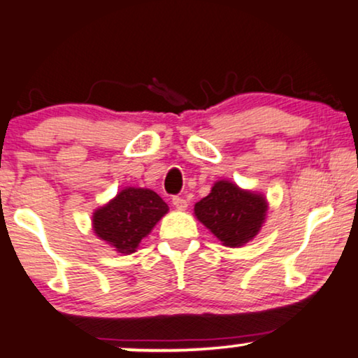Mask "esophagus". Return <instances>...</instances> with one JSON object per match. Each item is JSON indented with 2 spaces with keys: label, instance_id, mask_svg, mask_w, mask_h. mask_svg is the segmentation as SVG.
<instances>
[{
  "label": "esophagus",
  "instance_id": "34e87169",
  "mask_svg": "<svg viewBox=\"0 0 358 358\" xmlns=\"http://www.w3.org/2000/svg\"><path fill=\"white\" fill-rule=\"evenodd\" d=\"M171 203H173V206L178 208V210H187L188 206V203L183 196H173L171 198Z\"/></svg>",
  "mask_w": 358,
  "mask_h": 358
}]
</instances>
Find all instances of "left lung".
I'll use <instances>...</instances> for the list:
<instances>
[{
  "label": "left lung",
  "mask_w": 358,
  "mask_h": 358,
  "mask_svg": "<svg viewBox=\"0 0 358 358\" xmlns=\"http://www.w3.org/2000/svg\"><path fill=\"white\" fill-rule=\"evenodd\" d=\"M268 205L261 194L244 192L229 182H216L211 193L194 205V216L224 246H243L264 223Z\"/></svg>",
  "instance_id": "1"
}]
</instances>
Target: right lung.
<instances>
[{"mask_svg": "<svg viewBox=\"0 0 358 358\" xmlns=\"http://www.w3.org/2000/svg\"><path fill=\"white\" fill-rule=\"evenodd\" d=\"M166 211V203L152 189L125 188L94 213V231L115 251L130 255Z\"/></svg>", "mask_w": 358, "mask_h": 358, "instance_id": "add662e5", "label": "right lung"}]
</instances>
